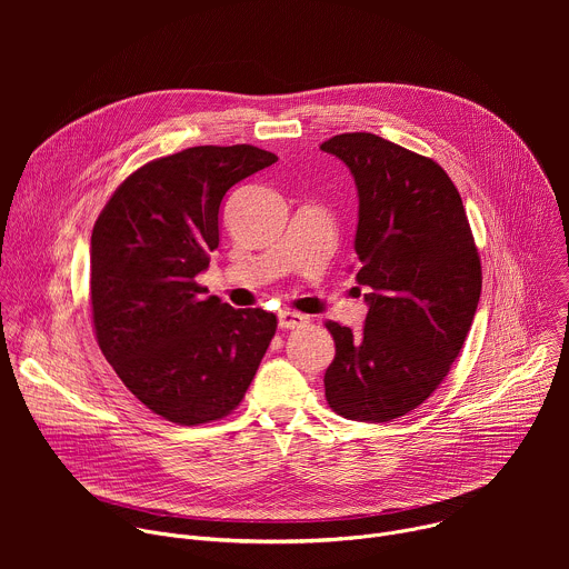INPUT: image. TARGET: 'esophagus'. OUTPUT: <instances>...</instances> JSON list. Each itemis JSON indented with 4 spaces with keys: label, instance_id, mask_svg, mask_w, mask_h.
Wrapping results in <instances>:
<instances>
[{
    "label": "esophagus",
    "instance_id": "34e87169",
    "mask_svg": "<svg viewBox=\"0 0 569 569\" xmlns=\"http://www.w3.org/2000/svg\"><path fill=\"white\" fill-rule=\"evenodd\" d=\"M306 319H308L306 315L290 312V310H281V312H279V329H297V327H301V323H303Z\"/></svg>",
    "mask_w": 569,
    "mask_h": 569
}]
</instances>
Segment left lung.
<instances>
[{
    "label": "left lung",
    "mask_w": 569,
    "mask_h": 569,
    "mask_svg": "<svg viewBox=\"0 0 569 569\" xmlns=\"http://www.w3.org/2000/svg\"><path fill=\"white\" fill-rule=\"evenodd\" d=\"M319 148L356 180V290L369 306L360 333L327 321L336 358L323 389L340 417L385 423L417 410L448 376L479 303L481 263L461 196L437 161L371 132Z\"/></svg>",
    "instance_id": "left-lung-1"
}]
</instances>
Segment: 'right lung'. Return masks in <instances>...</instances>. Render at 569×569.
<instances>
[{"mask_svg": "<svg viewBox=\"0 0 569 569\" xmlns=\"http://www.w3.org/2000/svg\"><path fill=\"white\" fill-rule=\"evenodd\" d=\"M274 161L248 143L159 157L123 180L94 224L97 342L146 408L178 426L236 410L274 338V312L231 308L196 283L218 248L224 193Z\"/></svg>", "mask_w": 569, "mask_h": 569, "instance_id": "right-lung-1", "label": "right lung"}]
</instances>
